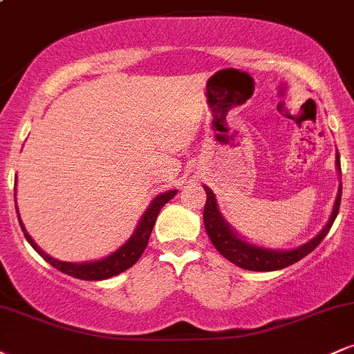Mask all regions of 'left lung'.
Wrapping results in <instances>:
<instances>
[{"label":"left lung","mask_w":354,"mask_h":354,"mask_svg":"<svg viewBox=\"0 0 354 354\" xmlns=\"http://www.w3.org/2000/svg\"><path fill=\"white\" fill-rule=\"evenodd\" d=\"M336 168L341 173V165H339V154L336 153ZM206 191V205L205 211H203V221H205L206 233L213 243L214 248L225 256L228 261L233 263L243 270L250 271H276L283 270V268L291 266L293 263L299 261L306 254H310L316 246L323 241L324 236L328 234V231L331 230L333 223H335L336 216H338L339 211V201H341V185L338 196H336L335 206H333V213L330 221L326 223L318 236L310 239L308 243H304L296 250H288V251H279V250H268V248L254 246L245 241L243 238H239L233 230L230 228L228 223L225 221L218 209L216 198L214 193L208 186H205Z\"/></svg>","instance_id":"8db88e82"}]
</instances>
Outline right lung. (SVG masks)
I'll list each match as a JSON object with an SVG mask.
<instances>
[{"label": "right lung", "instance_id": "1", "mask_svg": "<svg viewBox=\"0 0 354 354\" xmlns=\"http://www.w3.org/2000/svg\"><path fill=\"white\" fill-rule=\"evenodd\" d=\"M176 193H178L176 189H171V191H166L163 194H158V196L151 201V205L148 206V209L145 211L143 216H141L140 225L136 226L133 236L129 238L128 241L120 248V250H116L115 253L106 256V258L98 259V261L68 263V261H59V259L51 258V256H48L43 250H39V246L33 241V238H31L30 234L26 233V230H24L21 218L18 216V219H19V225H21L24 238L28 239V243L35 248L36 253L41 256L44 261L50 263L53 268H56V270L61 271V273L73 276V278L86 279V281H100V279H106V278H111V276L123 273V271L128 270V268H131L138 259H140V256L145 253L146 245H148L149 234H151L158 214H160L161 208H163L166 203L171 200V198H174V194ZM16 213H18V206H16Z\"/></svg>", "mask_w": 354, "mask_h": 354}]
</instances>
